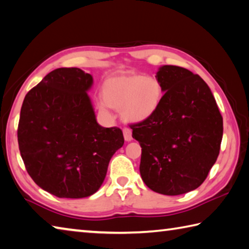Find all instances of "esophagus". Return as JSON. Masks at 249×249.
Here are the masks:
<instances>
[{
  "instance_id": "1",
  "label": "esophagus",
  "mask_w": 249,
  "mask_h": 249,
  "mask_svg": "<svg viewBox=\"0 0 249 249\" xmlns=\"http://www.w3.org/2000/svg\"><path fill=\"white\" fill-rule=\"evenodd\" d=\"M123 134H124V138H125L126 142H130V140L133 139V137H132V129H130V128L124 127Z\"/></svg>"
}]
</instances>
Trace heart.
<instances>
[{
  "label": "heart",
  "instance_id": "b5f03b06",
  "mask_svg": "<svg viewBox=\"0 0 249 249\" xmlns=\"http://www.w3.org/2000/svg\"><path fill=\"white\" fill-rule=\"evenodd\" d=\"M102 96L107 106L120 109L125 122L140 123L151 119L159 110L163 88L155 76H120L106 81Z\"/></svg>",
  "mask_w": 249,
  "mask_h": 249
}]
</instances>
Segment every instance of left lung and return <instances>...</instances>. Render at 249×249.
<instances>
[{
	"instance_id": "8db88e82",
	"label": "left lung",
	"mask_w": 249,
	"mask_h": 249,
	"mask_svg": "<svg viewBox=\"0 0 249 249\" xmlns=\"http://www.w3.org/2000/svg\"><path fill=\"white\" fill-rule=\"evenodd\" d=\"M156 77L164 91L159 110L130 124L142 147L140 175L153 192L182 195L199 187L218 159L223 119L199 75L164 65Z\"/></svg>"
}]
</instances>
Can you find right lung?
Masks as SVG:
<instances>
[{
    "instance_id": "1",
    "label": "right lung",
    "mask_w": 249,
    "mask_h": 249,
    "mask_svg": "<svg viewBox=\"0 0 249 249\" xmlns=\"http://www.w3.org/2000/svg\"><path fill=\"white\" fill-rule=\"evenodd\" d=\"M92 81L77 67L56 69L22 102L17 129L22 161L34 182L58 198L96 193L124 144L121 128L97 123L87 94Z\"/></svg>"
}]
</instances>
